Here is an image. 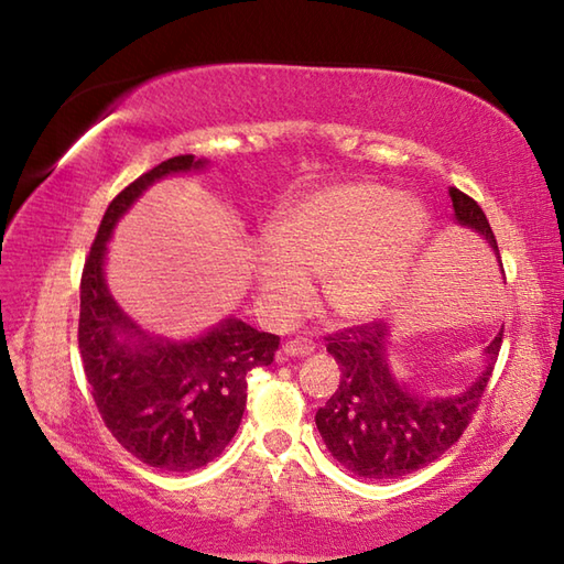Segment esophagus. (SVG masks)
<instances>
[{"label":"esophagus","instance_id":"1","mask_svg":"<svg viewBox=\"0 0 564 564\" xmlns=\"http://www.w3.org/2000/svg\"><path fill=\"white\" fill-rule=\"evenodd\" d=\"M315 351V341L313 339H303V337H295L289 339L283 344V354L285 356H307Z\"/></svg>","mask_w":564,"mask_h":564}]
</instances>
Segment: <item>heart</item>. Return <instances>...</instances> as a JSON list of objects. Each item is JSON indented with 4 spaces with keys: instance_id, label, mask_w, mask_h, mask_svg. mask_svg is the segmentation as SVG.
I'll use <instances>...</instances> for the list:
<instances>
[{
    "instance_id": "b5f03b06",
    "label": "heart",
    "mask_w": 564,
    "mask_h": 564,
    "mask_svg": "<svg viewBox=\"0 0 564 564\" xmlns=\"http://www.w3.org/2000/svg\"><path fill=\"white\" fill-rule=\"evenodd\" d=\"M426 235L412 198L378 184H339L297 198L269 225L257 254V283L275 315H293L322 275V297L341 319L386 313L410 283Z\"/></svg>"
}]
</instances>
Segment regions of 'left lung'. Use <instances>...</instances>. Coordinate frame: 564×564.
<instances>
[{"label": "left lung", "mask_w": 564, "mask_h": 564, "mask_svg": "<svg viewBox=\"0 0 564 564\" xmlns=\"http://www.w3.org/2000/svg\"><path fill=\"white\" fill-rule=\"evenodd\" d=\"M455 220L480 232L499 254L497 237L477 200L451 188ZM501 263V261H499ZM501 337L487 346L489 364L470 388L453 398H416L392 378L388 327L382 322L351 325L327 334V351L341 366L337 392L315 414L329 453L346 470L370 480L422 470L463 436L480 406L501 349Z\"/></svg>", "instance_id": "8db88e82"}]
</instances>
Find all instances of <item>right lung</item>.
Instances as JSON below:
<instances>
[{
	"label": "right lung",
	"instance_id": "add662e5",
	"mask_svg": "<svg viewBox=\"0 0 564 564\" xmlns=\"http://www.w3.org/2000/svg\"><path fill=\"white\" fill-rule=\"evenodd\" d=\"M203 164L178 154L128 184L104 213L79 283L77 339L97 410L128 453L166 473L218 458L242 422L249 373L271 366L281 341L235 317L194 341L152 339L106 289L104 257L116 220L152 182Z\"/></svg>",
	"mask_w": 564,
	"mask_h": 564
}]
</instances>
